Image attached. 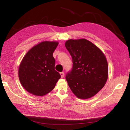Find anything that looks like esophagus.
Returning <instances> with one entry per match:
<instances>
[{
    "mask_svg": "<svg viewBox=\"0 0 130 130\" xmlns=\"http://www.w3.org/2000/svg\"><path fill=\"white\" fill-rule=\"evenodd\" d=\"M60 75H61V78H63V77H64V73H63V72H61V73H60Z\"/></svg>",
    "mask_w": 130,
    "mask_h": 130,
    "instance_id": "1",
    "label": "esophagus"
}]
</instances>
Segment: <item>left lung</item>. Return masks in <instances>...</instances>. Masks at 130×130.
I'll return each instance as SVG.
<instances>
[{"mask_svg":"<svg viewBox=\"0 0 130 130\" xmlns=\"http://www.w3.org/2000/svg\"><path fill=\"white\" fill-rule=\"evenodd\" d=\"M65 46L72 57L73 67L66 75L69 87L78 98L86 99L104 87L108 78V63L104 53L86 39L69 40Z\"/></svg>","mask_w":130,"mask_h":130,"instance_id":"obj_1","label":"left lung"}]
</instances>
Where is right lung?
Segmentation results:
<instances>
[{
  "mask_svg": "<svg viewBox=\"0 0 130 130\" xmlns=\"http://www.w3.org/2000/svg\"><path fill=\"white\" fill-rule=\"evenodd\" d=\"M58 42L44 41L29 50L19 66L18 76L24 88L37 96H43L55 87L61 78L55 70L53 53Z\"/></svg>",
  "mask_w": 130,
  "mask_h": 130,
  "instance_id": "add662e5",
  "label": "right lung"
}]
</instances>
